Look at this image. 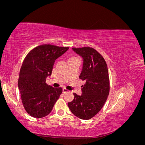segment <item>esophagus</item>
Returning a JSON list of instances; mask_svg holds the SVG:
<instances>
[{
    "mask_svg": "<svg viewBox=\"0 0 145 145\" xmlns=\"http://www.w3.org/2000/svg\"><path fill=\"white\" fill-rule=\"evenodd\" d=\"M69 91H68V89H65V88H63V93H69Z\"/></svg>",
    "mask_w": 145,
    "mask_h": 145,
    "instance_id": "obj_1",
    "label": "esophagus"
}]
</instances>
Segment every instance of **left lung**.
Wrapping results in <instances>:
<instances>
[{
    "instance_id": "1",
    "label": "left lung",
    "mask_w": 145,
    "mask_h": 145,
    "mask_svg": "<svg viewBox=\"0 0 145 145\" xmlns=\"http://www.w3.org/2000/svg\"><path fill=\"white\" fill-rule=\"evenodd\" d=\"M72 49L83 58L79 78L86 83L82 86V95L74 93V100L68 105L74 115L80 119L89 120L100 111L108 98V69L102 56L94 48L87 46Z\"/></svg>"
}]
</instances>
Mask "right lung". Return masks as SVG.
<instances>
[{
	"label": "right lung",
	"mask_w": 145,
	"mask_h": 145,
	"mask_svg": "<svg viewBox=\"0 0 145 145\" xmlns=\"http://www.w3.org/2000/svg\"><path fill=\"white\" fill-rule=\"evenodd\" d=\"M68 49L42 45L25 57L20 70L18 86L24 107L31 116L39 118L49 114L62 94V88H54L45 82L51 75L55 60Z\"/></svg>",
	"instance_id": "right-lung-1"
}]
</instances>
